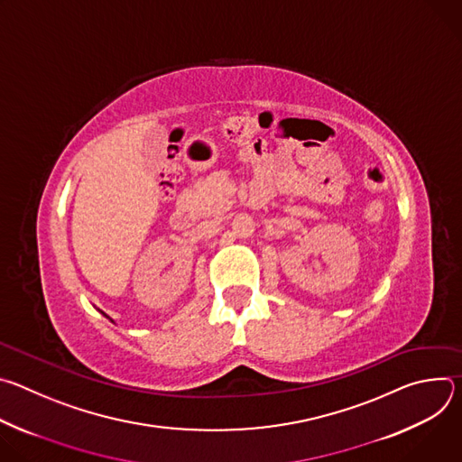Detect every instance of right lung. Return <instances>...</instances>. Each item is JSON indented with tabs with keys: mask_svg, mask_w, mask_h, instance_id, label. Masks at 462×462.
I'll return each instance as SVG.
<instances>
[{
	"mask_svg": "<svg viewBox=\"0 0 462 462\" xmlns=\"http://www.w3.org/2000/svg\"><path fill=\"white\" fill-rule=\"evenodd\" d=\"M107 318H109V316H107ZM111 321H113V319H111Z\"/></svg>",
	"mask_w": 462,
	"mask_h": 462,
	"instance_id": "obj_1",
	"label": "right lung"
}]
</instances>
